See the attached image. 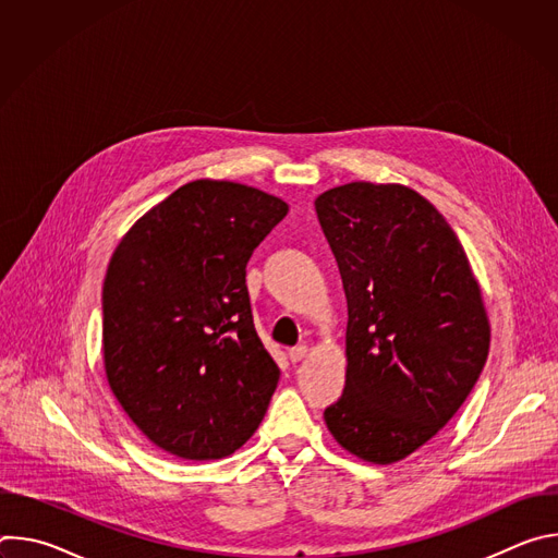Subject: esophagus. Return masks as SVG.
Wrapping results in <instances>:
<instances>
[{
	"label": "esophagus",
	"instance_id": "1",
	"mask_svg": "<svg viewBox=\"0 0 558 558\" xmlns=\"http://www.w3.org/2000/svg\"><path fill=\"white\" fill-rule=\"evenodd\" d=\"M306 353H308L306 347H295V349L289 351V360H291L293 364H295V362H302V360L306 357Z\"/></svg>",
	"mask_w": 558,
	"mask_h": 558
}]
</instances>
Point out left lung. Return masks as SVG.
I'll return each instance as SVG.
<instances>
[{
  "label": "left lung",
  "instance_id": "left-lung-1",
  "mask_svg": "<svg viewBox=\"0 0 558 558\" xmlns=\"http://www.w3.org/2000/svg\"><path fill=\"white\" fill-rule=\"evenodd\" d=\"M315 211L349 306L347 384L325 422L357 459L397 463L454 417L484 371L482 287L452 227L407 185H338Z\"/></svg>",
  "mask_w": 558,
  "mask_h": 558
}]
</instances>
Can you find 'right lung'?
<instances>
[{"instance_id": "right-lung-1", "label": "right lung", "mask_w": 558, "mask_h": 558, "mask_svg": "<svg viewBox=\"0 0 558 558\" xmlns=\"http://www.w3.org/2000/svg\"><path fill=\"white\" fill-rule=\"evenodd\" d=\"M289 205L198 179L145 211L104 282V368L117 402L161 450L222 459L260 426L280 368L260 342L245 267Z\"/></svg>"}]
</instances>
